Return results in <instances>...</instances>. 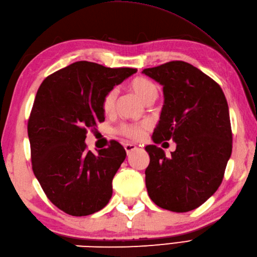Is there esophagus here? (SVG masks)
<instances>
[{"label":"esophagus","instance_id":"34e87169","mask_svg":"<svg viewBox=\"0 0 257 257\" xmlns=\"http://www.w3.org/2000/svg\"><path fill=\"white\" fill-rule=\"evenodd\" d=\"M136 148H137V147H136L133 144H125L124 145V150H125V152H127V155L132 154L134 150H136Z\"/></svg>","mask_w":257,"mask_h":257}]
</instances>
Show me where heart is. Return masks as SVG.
Instances as JSON below:
<instances>
[{"mask_svg":"<svg viewBox=\"0 0 257 257\" xmlns=\"http://www.w3.org/2000/svg\"><path fill=\"white\" fill-rule=\"evenodd\" d=\"M129 88L132 89L144 102L154 100L157 96V87L151 80L145 77H136L129 84ZM117 99V89H111L103 96L101 101L102 110L106 113H110ZM146 124H122L118 129V133L125 138L139 140L144 137Z\"/></svg>","mask_w":257,"mask_h":257,"instance_id":"heart-1","label":"heart"}]
</instances>
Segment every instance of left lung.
<instances>
[{
	"label": "left lung",
	"instance_id": "1",
	"mask_svg": "<svg viewBox=\"0 0 257 257\" xmlns=\"http://www.w3.org/2000/svg\"><path fill=\"white\" fill-rule=\"evenodd\" d=\"M143 73L163 86L165 105L152 135L155 144L172 139L167 157L156 145L146 147L150 162L146 187L155 203L172 212L199 207L215 193L232 154V129L220 85L193 65L173 61Z\"/></svg>",
	"mask_w": 257,
	"mask_h": 257
}]
</instances>
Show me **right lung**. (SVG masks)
Returning a JSON list of instances; mask_svg holds the SVG:
<instances>
[{
	"label": "right lung",
	"mask_w": 257,
	"mask_h": 257,
	"mask_svg": "<svg viewBox=\"0 0 257 257\" xmlns=\"http://www.w3.org/2000/svg\"><path fill=\"white\" fill-rule=\"evenodd\" d=\"M137 72L76 62L43 80L27 123L32 169L46 196L73 216L100 211L112 195V179L125 159L117 141L87 150V130L105 120L102 98Z\"/></svg>",
	"instance_id": "1"
}]
</instances>
